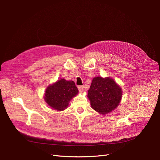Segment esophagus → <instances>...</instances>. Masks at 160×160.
<instances>
[{"label":"esophagus","mask_w":160,"mask_h":160,"mask_svg":"<svg viewBox=\"0 0 160 160\" xmlns=\"http://www.w3.org/2000/svg\"><path fill=\"white\" fill-rule=\"evenodd\" d=\"M78 90H79L80 92H82L83 90H84L83 89V86H78Z\"/></svg>","instance_id":"34e87169"}]
</instances>
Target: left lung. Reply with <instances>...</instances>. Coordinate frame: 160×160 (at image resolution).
Masks as SVG:
<instances>
[{
	"mask_svg": "<svg viewBox=\"0 0 160 160\" xmlns=\"http://www.w3.org/2000/svg\"><path fill=\"white\" fill-rule=\"evenodd\" d=\"M121 88L110 78L100 77L93 78L88 90L91 106L102 115L115 109L122 99Z\"/></svg>",
	"mask_w": 160,
	"mask_h": 160,
	"instance_id": "left-lung-1",
	"label": "left lung"
}]
</instances>
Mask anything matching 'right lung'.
<instances>
[{
	"instance_id": "right-lung-1",
	"label": "right lung",
	"mask_w": 160,
	"mask_h": 160,
	"mask_svg": "<svg viewBox=\"0 0 160 160\" xmlns=\"http://www.w3.org/2000/svg\"><path fill=\"white\" fill-rule=\"evenodd\" d=\"M78 92V90L73 81L61 79L48 87L44 99L53 109L62 111L67 108L70 100Z\"/></svg>"
}]
</instances>
